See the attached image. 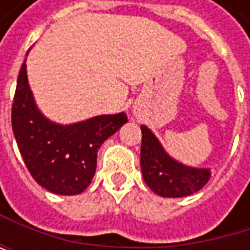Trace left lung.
<instances>
[{"label": "left lung", "mask_w": 250, "mask_h": 250, "mask_svg": "<svg viewBox=\"0 0 250 250\" xmlns=\"http://www.w3.org/2000/svg\"><path fill=\"white\" fill-rule=\"evenodd\" d=\"M142 128L140 167L146 185L161 197L178 198L200 191L210 179L207 168L187 167L171 158L146 125Z\"/></svg>", "instance_id": "left-lung-1"}]
</instances>
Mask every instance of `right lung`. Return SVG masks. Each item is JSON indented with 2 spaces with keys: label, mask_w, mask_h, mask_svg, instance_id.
Masks as SVG:
<instances>
[{
  "label": "right lung",
  "mask_w": 250,
  "mask_h": 250,
  "mask_svg": "<svg viewBox=\"0 0 250 250\" xmlns=\"http://www.w3.org/2000/svg\"><path fill=\"white\" fill-rule=\"evenodd\" d=\"M11 123L17 146L34 181L53 194L76 195L94 178L98 149L127 123V116H97L68 125L50 122L36 105L24 62L17 78Z\"/></svg>",
  "instance_id": "1"
}]
</instances>
